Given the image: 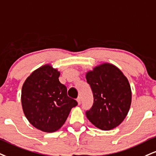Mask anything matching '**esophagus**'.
Masks as SVG:
<instances>
[{
	"mask_svg": "<svg viewBox=\"0 0 156 156\" xmlns=\"http://www.w3.org/2000/svg\"><path fill=\"white\" fill-rule=\"evenodd\" d=\"M77 102H78V104L80 105V103H81V99H80V97H78V98H77Z\"/></svg>",
	"mask_w": 156,
	"mask_h": 156,
	"instance_id": "34e87169",
	"label": "esophagus"
}]
</instances>
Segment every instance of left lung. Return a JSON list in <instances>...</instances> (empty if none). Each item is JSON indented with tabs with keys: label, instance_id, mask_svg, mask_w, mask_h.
<instances>
[{
	"label": "left lung",
	"instance_id": "8db88e82",
	"mask_svg": "<svg viewBox=\"0 0 156 156\" xmlns=\"http://www.w3.org/2000/svg\"><path fill=\"white\" fill-rule=\"evenodd\" d=\"M94 96L93 106L86 111L97 128L108 131L123 122L132 103V90L122 71L110 63H102L86 73Z\"/></svg>",
	"mask_w": 156,
	"mask_h": 156
}]
</instances>
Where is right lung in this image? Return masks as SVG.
<instances>
[{
  "label": "right lung",
  "instance_id": "right-lung-1",
  "mask_svg": "<svg viewBox=\"0 0 156 156\" xmlns=\"http://www.w3.org/2000/svg\"><path fill=\"white\" fill-rule=\"evenodd\" d=\"M60 72L49 64L36 69L22 88V110L28 121L44 132H54L62 126L71 109L78 102L67 94L59 80Z\"/></svg>",
  "mask_w": 156,
  "mask_h": 156
}]
</instances>
